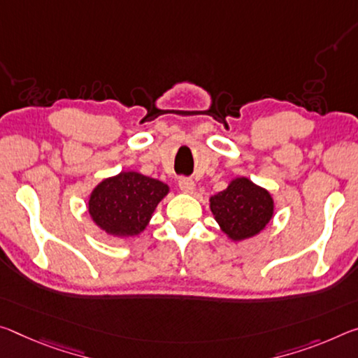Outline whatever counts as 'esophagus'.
<instances>
[{
  "label": "esophagus",
  "mask_w": 358,
  "mask_h": 358,
  "mask_svg": "<svg viewBox=\"0 0 358 358\" xmlns=\"http://www.w3.org/2000/svg\"><path fill=\"white\" fill-rule=\"evenodd\" d=\"M178 185H180V189L186 192V194H192V192H194V189H196L194 181H192L191 178H181Z\"/></svg>",
  "instance_id": "1"
}]
</instances>
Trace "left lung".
Instances as JSON below:
<instances>
[{
  "label": "left lung",
  "mask_w": 358,
  "mask_h": 358,
  "mask_svg": "<svg viewBox=\"0 0 358 358\" xmlns=\"http://www.w3.org/2000/svg\"><path fill=\"white\" fill-rule=\"evenodd\" d=\"M208 201L215 221L232 242L261 234L274 217L271 192L247 177L232 178L226 189Z\"/></svg>",
  "instance_id": "obj_1"
}]
</instances>
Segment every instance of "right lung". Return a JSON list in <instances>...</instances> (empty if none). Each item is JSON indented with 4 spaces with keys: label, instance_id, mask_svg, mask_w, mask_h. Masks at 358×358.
Masks as SVG:
<instances>
[{
    "label": "right lung",
    "instance_id": "1",
    "mask_svg": "<svg viewBox=\"0 0 358 358\" xmlns=\"http://www.w3.org/2000/svg\"><path fill=\"white\" fill-rule=\"evenodd\" d=\"M169 192V185L161 180L122 170L95 186L89 194L87 212L105 234L130 239L146 229L159 202Z\"/></svg>",
    "mask_w": 358,
    "mask_h": 358
}]
</instances>
